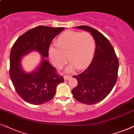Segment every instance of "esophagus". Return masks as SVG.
<instances>
[{"label": "esophagus", "instance_id": "34e87169", "mask_svg": "<svg viewBox=\"0 0 134 134\" xmlns=\"http://www.w3.org/2000/svg\"><path fill=\"white\" fill-rule=\"evenodd\" d=\"M72 76H70V75H64V80H65V81H67V80H69L70 78H71Z\"/></svg>", "mask_w": 134, "mask_h": 134}]
</instances>
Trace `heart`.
Returning a JSON list of instances; mask_svg holds the SVG:
<instances>
[{
    "mask_svg": "<svg viewBox=\"0 0 134 134\" xmlns=\"http://www.w3.org/2000/svg\"><path fill=\"white\" fill-rule=\"evenodd\" d=\"M55 44L56 48L51 47L49 50L51 61L57 68L61 69L67 64L68 57L72 63L67 69L69 72L88 67L95 53V39L86 32L66 31L58 37Z\"/></svg>",
    "mask_w": 134,
    "mask_h": 134,
    "instance_id": "1",
    "label": "heart"
}]
</instances>
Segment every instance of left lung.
<instances>
[{
    "label": "left lung",
    "instance_id": "obj_1",
    "mask_svg": "<svg viewBox=\"0 0 134 134\" xmlns=\"http://www.w3.org/2000/svg\"><path fill=\"white\" fill-rule=\"evenodd\" d=\"M76 28L91 32L95 39L96 48L88 68L73 76L77 80L78 85L72 92L77 101L93 105L104 99L113 90L118 78V59L113 46L102 34L88 26Z\"/></svg>",
    "mask_w": 134,
    "mask_h": 134
}]
</instances>
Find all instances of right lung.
<instances>
[{
    "label": "right lung",
    "mask_w": 134,
    "mask_h": 134,
    "mask_svg": "<svg viewBox=\"0 0 134 134\" xmlns=\"http://www.w3.org/2000/svg\"><path fill=\"white\" fill-rule=\"evenodd\" d=\"M64 27L39 26L21 35L13 44L10 56V76L16 91L29 103L41 105L53 99L58 84L64 81L56 69L44 58L49 55V46ZM36 50L44 57L39 68L27 74L21 68L23 56Z\"/></svg>",
    "instance_id": "obj_1"
}]
</instances>
